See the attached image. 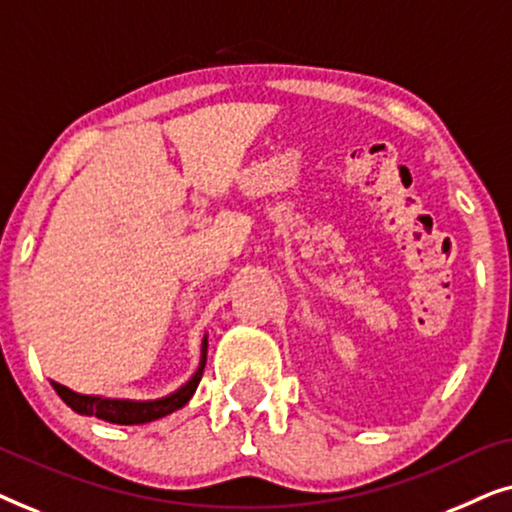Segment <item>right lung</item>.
<instances>
[{
	"label": "right lung",
	"mask_w": 512,
	"mask_h": 512,
	"mask_svg": "<svg viewBox=\"0 0 512 512\" xmlns=\"http://www.w3.org/2000/svg\"><path fill=\"white\" fill-rule=\"evenodd\" d=\"M205 363H207V338L202 342L200 366L195 370L191 380H188L179 391H174L172 396L160 398V401H149V403L109 401V398H100V396H81V394H74V391H69L67 387H62L58 382H53V389L58 391L62 401H65L74 412H79V415H93L97 419H104V422L109 424H125V426L146 424V422H153V419L170 415L174 410L184 408V405L191 401L193 391L198 387L202 377V370H205Z\"/></svg>",
	"instance_id": "right-lung-1"
}]
</instances>
